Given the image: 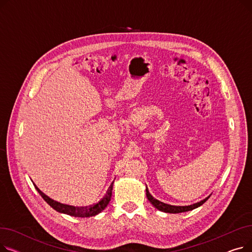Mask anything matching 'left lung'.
Here are the masks:
<instances>
[{
    "mask_svg": "<svg viewBox=\"0 0 252 252\" xmlns=\"http://www.w3.org/2000/svg\"><path fill=\"white\" fill-rule=\"evenodd\" d=\"M146 196L148 198V200L151 202V204L157 208L158 210L160 211H163V213H168V214H180V213H186V211H189V210H192V209H195L197 207L201 206L208 198L210 197V195L208 197H206L205 199L197 202V203H194L192 205H188V206H177V205H170V204H166L164 202H161L159 200L155 199V198L149 193V190L148 188L146 187Z\"/></svg>",
    "mask_w": 252,
    "mask_h": 252,
    "instance_id": "8db88e82",
    "label": "left lung"
}]
</instances>
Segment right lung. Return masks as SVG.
Segmentation results:
<instances>
[{"label":"right lung","mask_w":252,"mask_h":252,"mask_svg":"<svg viewBox=\"0 0 252 252\" xmlns=\"http://www.w3.org/2000/svg\"><path fill=\"white\" fill-rule=\"evenodd\" d=\"M35 189L37 190V192L39 193L43 197V199L52 207L54 208L58 213L61 214H65V215H68L71 217H75V218H90V217H94L98 214H100L102 210H104L106 208V206L108 205L110 199H111V195H112V188H113V182L111 183V185L109 186L107 192H106L105 196L102 198V199L95 203L93 205L90 206H86V207H75L72 205H67V204H63L60 202H57L55 200L51 199L49 196H47L46 194H44L41 190H39L35 185H34Z\"/></svg>","instance_id":"right-lung-1"}]
</instances>
